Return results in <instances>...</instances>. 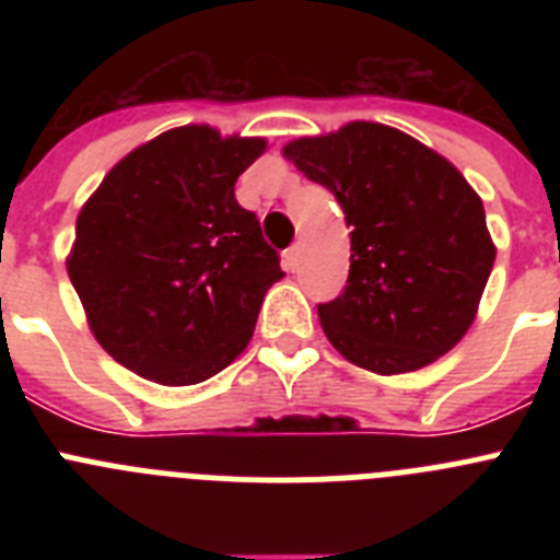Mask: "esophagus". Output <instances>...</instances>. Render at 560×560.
<instances>
[{
  "mask_svg": "<svg viewBox=\"0 0 560 560\" xmlns=\"http://www.w3.org/2000/svg\"><path fill=\"white\" fill-rule=\"evenodd\" d=\"M283 266H285V269H289V271H296V266H300V244H291L289 249H285Z\"/></svg>",
  "mask_w": 560,
  "mask_h": 560,
  "instance_id": "1",
  "label": "esophagus"
}]
</instances>
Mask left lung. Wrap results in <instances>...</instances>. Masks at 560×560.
<instances>
[{
    "label": "left lung",
    "instance_id": "8db88e82",
    "mask_svg": "<svg viewBox=\"0 0 560 560\" xmlns=\"http://www.w3.org/2000/svg\"><path fill=\"white\" fill-rule=\"evenodd\" d=\"M283 153L334 192L353 226L348 285L316 308L330 345L378 375L448 353L471 328L497 257L463 173L409 133L364 120Z\"/></svg>",
    "mask_w": 560,
    "mask_h": 560
}]
</instances>
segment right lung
<instances>
[{"label": "right lung", "instance_id": "right-lung-1", "mask_svg": "<svg viewBox=\"0 0 560 560\" xmlns=\"http://www.w3.org/2000/svg\"><path fill=\"white\" fill-rule=\"evenodd\" d=\"M266 151L260 137L182 126L122 156L75 224L67 257L89 328L122 368L187 387L232 364L255 334L280 257L237 176Z\"/></svg>", "mask_w": 560, "mask_h": 560}]
</instances>
